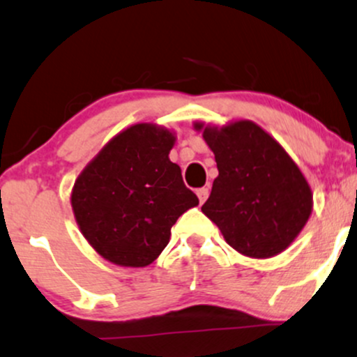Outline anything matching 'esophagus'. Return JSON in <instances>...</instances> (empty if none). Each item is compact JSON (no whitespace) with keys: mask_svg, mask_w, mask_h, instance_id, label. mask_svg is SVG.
<instances>
[{"mask_svg":"<svg viewBox=\"0 0 357 357\" xmlns=\"http://www.w3.org/2000/svg\"><path fill=\"white\" fill-rule=\"evenodd\" d=\"M208 188H199V190L197 191V195H198V198H199V203H205V199L208 198Z\"/></svg>","mask_w":357,"mask_h":357,"instance_id":"obj_1","label":"esophagus"}]
</instances>
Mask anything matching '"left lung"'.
<instances>
[{
	"label": "left lung",
	"mask_w": 357,
	"mask_h": 357,
	"mask_svg": "<svg viewBox=\"0 0 357 357\" xmlns=\"http://www.w3.org/2000/svg\"><path fill=\"white\" fill-rule=\"evenodd\" d=\"M203 139L218 169L203 213L244 256L262 259L287 249L312 213V191L298 166L249 120L205 127Z\"/></svg>",
	"instance_id": "obj_1"
}]
</instances>
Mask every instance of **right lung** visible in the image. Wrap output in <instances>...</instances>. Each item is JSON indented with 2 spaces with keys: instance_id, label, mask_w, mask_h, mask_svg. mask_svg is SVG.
Listing matches in <instances>:
<instances>
[{
  "instance_id": "right-lung-1",
  "label": "right lung",
  "mask_w": 357,
  "mask_h": 357,
  "mask_svg": "<svg viewBox=\"0 0 357 357\" xmlns=\"http://www.w3.org/2000/svg\"><path fill=\"white\" fill-rule=\"evenodd\" d=\"M172 146L166 128L134 125L113 137L74 183V217L105 259L130 268L151 264L176 220L198 205L169 160Z\"/></svg>"
}]
</instances>
